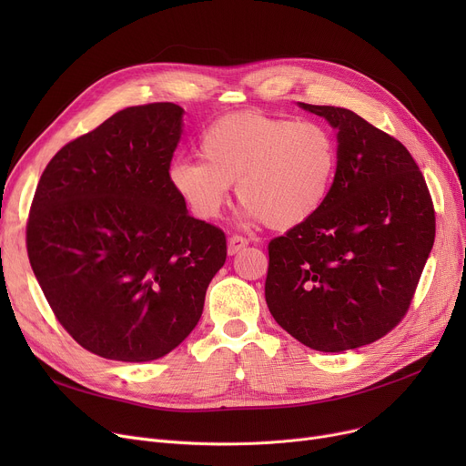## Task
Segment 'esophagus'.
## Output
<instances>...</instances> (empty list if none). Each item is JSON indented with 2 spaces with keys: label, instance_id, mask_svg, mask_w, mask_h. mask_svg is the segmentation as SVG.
<instances>
[{
  "label": "esophagus",
  "instance_id": "esophagus-1",
  "mask_svg": "<svg viewBox=\"0 0 466 466\" xmlns=\"http://www.w3.org/2000/svg\"><path fill=\"white\" fill-rule=\"evenodd\" d=\"M249 246V239L243 238L239 234H234L228 238V255H236L238 251H241L243 248Z\"/></svg>",
  "mask_w": 466,
  "mask_h": 466
}]
</instances>
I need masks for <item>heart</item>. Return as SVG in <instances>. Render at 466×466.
Returning <instances> with one entry per match:
<instances>
[{
  "instance_id": "heart-1",
  "label": "heart",
  "mask_w": 466,
  "mask_h": 466,
  "mask_svg": "<svg viewBox=\"0 0 466 466\" xmlns=\"http://www.w3.org/2000/svg\"><path fill=\"white\" fill-rule=\"evenodd\" d=\"M202 160L177 158L167 169L169 187L198 218L223 211L234 183L251 223L292 228L306 223L330 196L338 145L317 120H292L241 111L204 130Z\"/></svg>"
}]
</instances>
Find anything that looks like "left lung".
Returning a JSON list of instances; mask_svg holds the SVG:
<instances>
[{"label": "left lung", "instance_id": "8db88e82", "mask_svg": "<svg viewBox=\"0 0 466 466\" xmlns=\"http://www.w3.org/2000/svg\"><path fill=\"white\" fill-rule=\"evenodd\" d=\"M300 107L338 130V169L325 206L268 243L264 295L300 344L341 353L404 319L434 243V206L399 139L344 107Z\"/></svg>", "mask_w": 466, "mask_h": 466}]
</instances>
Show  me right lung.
I'll return each instance as SVG.
<instances>
[{"label":"right lung","instance_id":"right-lung-1","mask_svg":"<svg viewBox=\"0 0 466 466\" xmlns=\"http://www.w3.org/2000/svg\"><path fill=\"white\" fill-rule=\"evenodd\" d=\"M183 109L127 107L46 164L26 225L32 270L86 351L147 362L200 321L227 260L225 232L194 218L167 181Z\"/></svg>","mask_w":466,"mask_h":466}]
</instances>
